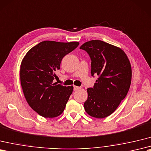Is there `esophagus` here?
I'll return each mask as SVG.
<instances>
[{
	"instance_id": "34e87169",
	"label": "esophagus",
	"mask_w": 151,
	"mask_h": 151,
	"mask_svg": "<svg viewBox=\"0 0 151 151\" xmlns=\"http://www.w3.org/2000/svg\"><path fill=\"white\" fill-rule=\"evenodd\" d=\"M81 87H78V86H74V90L75 91H76V90H78L80 89Z\"/></svg>"
}]
</instances>
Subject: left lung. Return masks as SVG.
<instances>
[{
  "instance_id": "8db88e82",
  "label": "left lung",
  "mask_w": 151,
  "mask_h": 151,
  "mask_svg": "<svg viewBox=\"0 0 151 151\" xmlns=\"http://www.w3.org/2000/svg\"><path fill=\"white\" fill-rule=\"evenodd\" d=\"M91 59V75H97L93 87L87 89L88 98L83 104L86 113L104 118L116 109L131 86L130 61L121 48L100 40H93L80 47Z\"/></svg>"
}]
</instances>
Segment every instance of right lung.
<instances>
[{
	"label": "right lung",
	"instance_id": "1",
	"mask_svg": "<svg viewBox=\"0 0 151 151\" xmlns=\"http://www.w3.org/2000/svg\"><path fill=\"white\" fill-rule=\"evenodd\" d=\"M78 45V42L45 40L31 48L21 62L20 79L24 95L29 106L42 116L55 118L64 111L73 86H63L53 80L62 58Z\"/></svg>",
	"mask_w": 151,
	"mask_h": 151
}]
</instances>
